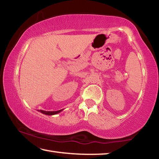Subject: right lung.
I'll use <instances>...</instances> for the list:
<instances>
[{
	"instance_id": "right-lung-1",
	"label": "right lung",
	"mask_w": 159,
	"mask_h": 159,
	"mask_svg": "<svg viewBox=\"0 0 159 159\" xmlns=\"http://www.w3.org/2000/svg\"><path fill=\"white\" fill-rule=\"evenodd\" d=\"M63 109L59 110V111H43V110H41L40 112H41L42 114H45V115H49V116H52V115H55V114H57L59 113H60L61 111H62Z\"/></svg>"
}]
</instances>
